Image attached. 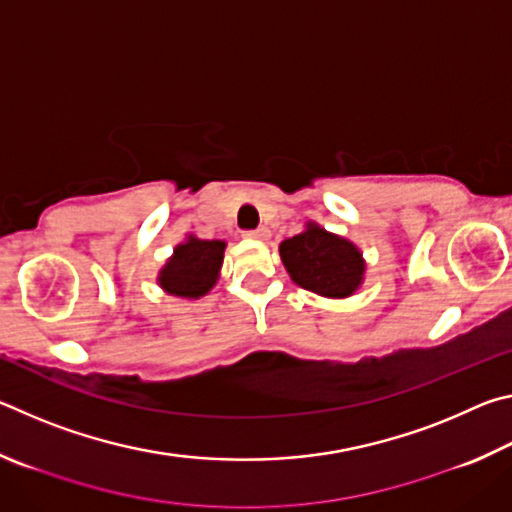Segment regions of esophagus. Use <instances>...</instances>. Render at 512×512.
Masks as SVG:
<instances>
[{
	"instance_id": "esophagus-1",
	"label": "esophagus",
	"mask_w": 512,
	"mask_h": 512,
	"mask_svg": "<svg viewBox=\"0 0 512 512\" xmlns=\"http://www.w3.org/2000/svg\"><path fill=\"white\" fill-rule=\"evenodd\" d=\"M268 235H271V232H268V228H255V230H244V237H248V239H266Z\"/></svg>"
}]
</instances>
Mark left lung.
<instances>
[{"label":"left lung","instance_id":"8db88e82","mask_svg":"<svg viewBox=\"0 0 512 512\" xmlns=\"http://www.w3.org/2000/svg\"><path fill=\"white\" fill-rule=\"evenodd\" d=\"M291 280L325 298H348L361 284L363 259L350 241L309 223L305 232L280 244Z\"/></svg>","mask_w":512,"mask_h":512}]
</instances>
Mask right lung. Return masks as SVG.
Listing matches in <instances>:
<instances>
[{
  "mask_svg": "<svg viewBox=\"0 0 512 512\" xmlns=\"http://www.w3.org/2000/svg\"><path fill=\"white\" fill-rule=\"evenodd\" d=\"M223 250V241H203L189 237L185 244L176 248L167 266L162 268L160 287L173 293V296H205L214 287L216 275H219Z\"/></svg>",
  "mask_w": 512,
  "mask_h": 512,
  "instance_id": "add662e5",
  "label": "right lung"
}]
</instances>
